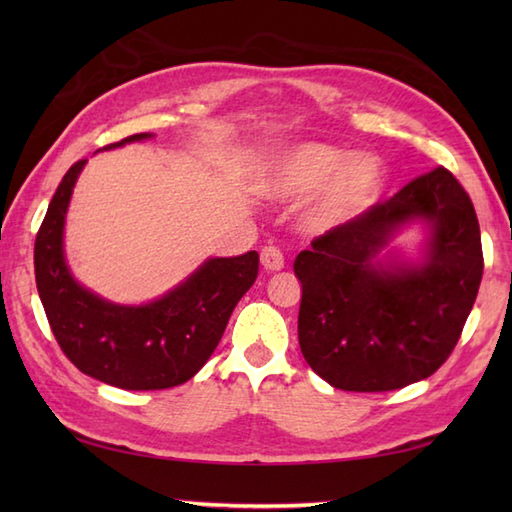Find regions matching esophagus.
<instances>
[{"label": "esophagus", "instance_id": "34e87169", "mask_svg": "<svg viewBox=\"0 0 512 512\" xmlns=\"http://www.w3.org/2000/svg\"><path fill=\"white\" fill-rule=\"evenodd\" d=\"M259 259H262V266L268 273H277V270L284 268V255H281L277 246H264L262 253H259Z\"/></svg>", "mask_w": 512, "mask_h": 512}]
</instances>
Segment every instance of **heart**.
<instances>
[{"mask_svg": "<svg viewBox=\"0 0 512 512\" xmlns=\"http://www.w3.org/2000/svg\"><path fill=\"white\" fill-rule=\"evenodd\" d=\"M378 187V167L369 158L323 143H301L279 154L266 169V189L281 200L310 195L301 226L312 235L334 231L365 206Z\"/></svg>", "mask_w": 512, "mask_h": 512, "instance_id": "1", "label": "heart"}]
</instances>
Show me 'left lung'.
I'll return each instance as SVG.
<instances>
[{
  "instance_id": "8db88e82",
  "label": "left lung",
  "mask_w": 512,
  "mask_h": 512,
  "mask_svg": "<svg viewBox=\"0 0 512 512\" xmlns=\"http://www.w3.org/2000/svg\"><path fill=\"white\" fill-rule=\"evenodd\" d=\"M409 223L428 233L418 260L386 250ZM482 273L469 193L444 167L424 173L297 255L301 354L343 391L418 383L453 352Z\"/></svg>"
}]
</instances>
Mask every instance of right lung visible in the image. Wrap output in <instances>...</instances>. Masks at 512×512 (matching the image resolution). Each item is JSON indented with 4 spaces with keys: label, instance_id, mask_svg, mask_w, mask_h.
<instances>
[{
    "label": "right lung",
    "instance_id": "1",
    "mask_svg": "<svg viewBox=\"0 0 512 512\" xmlns=\"http://www.w3.org/2000/svg\"><path fill=\"white\" fill-rule=\"evenodd\" d=\"M151 136L134 134L99 151ZM85 162H74L63 176L35 239L37 290L54 339L83 374L107 385L149 391L187 383L209 361L237 301L255 284L257 250L209 257L176 288L140 306L103 299L74 279L63 248L65 215Z\"/></svg>",
    "mask_w": 512,
    "mask_h": 512
}]
</instances>
